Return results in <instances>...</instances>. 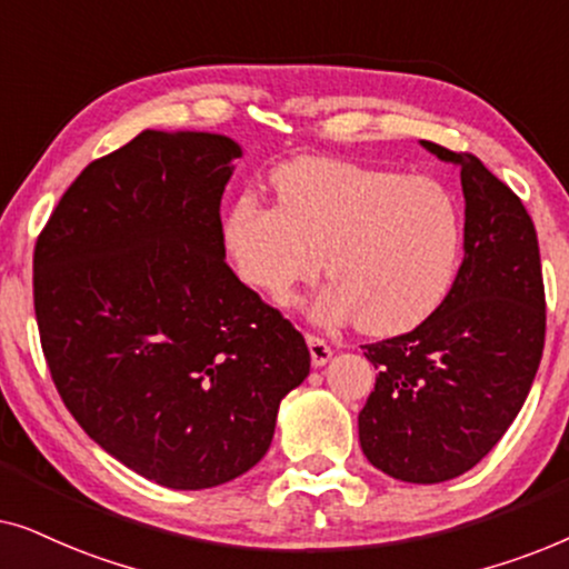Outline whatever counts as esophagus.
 Wrapping results in <instances>:
<instances>
[{
  "label": "esophagus",
  "instance_id": "34e87169",
  "mask_svg": "<svg viewBox=\"0 0 569 569\" xmlns=\"http://www.w3.org/2000/svg\"><path fill=\"white\" fill-rule=\"evenodd\" d=\"M306 341H308V349H310V362H313L316 368H321V365H326V362L331 360L333 349L326 345L321 337H316V333H308Z\"/></svg>",
  "mask_w": 569,
  "mask_h": 569
}]
</instances>
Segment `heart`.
<instances>
[{"mask_svg": "<svg viewBox=\"0 0 569 569\" xmlns=\"http://www.w3.org/2000/svg\"><path fill=\"white\" fill-rule=\"evenodd\" d=\"M279 204L243 197L224 224L238 274L287 306L323 269L313 316L357 318L372 337L415 329L453 284L463 222L435 178L349 160L300 158L274 173Z\"/></svg>", "mask_w": 569, "mask_h": 569, "instance_id": "heart-1", "label": "heart"}]
</instances>
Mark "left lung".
Returning a JSON list of instances; mask_svg holds the SVG:
<instances>
[{
    "label": "left lung",
    "instance_id": "1",
    "mask_svg": "<svg viewBox=\"0 0 569 569\" xmlns=\"http://www.w3.org/2000/svg\"><path fill=\"white\" fill-rule=\"evenodd\" d=\"M422 144L461 168L463 261L417 329L365 345L378 380L357 422L376 469L438 485L473 469L518 417L541 362L547 300L523 201L471 152Z\"/></svg>",
    "mask_w": 569,
    "mask_h": 569
}]
</instances>
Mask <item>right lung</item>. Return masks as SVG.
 Listing matches in <instances>:
<instances>
[{"label":"right lung","mask_w":569,"mask_h":569,"mask_svg":"<svg viewBox=\"0 0 569 569\" xmlns=\"http://www.w3.org/2000/svg\"><path fill=\"white\" fill-rule=\"evenodd\" d=\"M240 147L152 131L92 160L33 251L46 365L84 432L170 489L224 485L274 438L310 372L302 333L224 263Z\"/></svg>","instance_id":"add662e5"}]
</instances>
